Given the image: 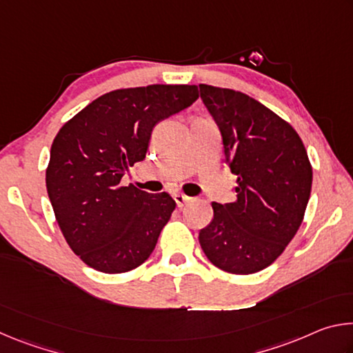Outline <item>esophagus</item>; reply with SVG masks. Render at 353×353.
Masks as SVG:
<instances>
[{"mask_svg": "<svg viewBox=\"0 0 353 353\" xmlns=\"http://www.w3.org/2000/svg\"><path fill=\"white\" fill-rule=\"evenodd\" d=\"M174 201H176L177 207H183V205L187 204V202L190 201V198H188V196L182 194V193H176V194H174Z\"/></svg>", "mask_w": 353, "mask_h": 353, "instance_id": "1", "label": "esophagus"}]
</instances>
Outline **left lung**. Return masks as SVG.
Listing matches in <instances>:
<instances>
[{
	"instance_id": "obj_1",
	"label": "left lung",
	"mask_w": 353,
	"mask_h": 353,
	"mask_svg": "<svg viewBox=\"0 0 353 353\" xmlns=\"http://www.w3.org/2000/svg\"><path fill=\"white\" fill-rule=\"evenodd\" d=\"M199 92L223 135L224 162L238 176L236 201L212 204L201 248L225 272H259L282 255L302 224L312 163L291 124L256 99L205 83Z\"/></svg>"
}]
</instances>
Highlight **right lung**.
Wrapping results in <instances>:
<instances>
[{
  "label": "right lung",
  "mask_w": 353,
  "mask_h": 353,
  "mask_svg": "<svg viewBox=\"0 0 353 353\" xmlns=\"http://www.w3.org/2000/svg\"><path fill=\"white\" fill-rule=\"evenodd\" d=\"M198 98L196 85L119 88L83 107L59 130L46 190L65 240L85 265L119 274L152 254L176 202L165 191L124 187L121 177L145 159L155 124Z\"/></svg>",
  "instance_id": "right-lung-1"
}]
</instances>
